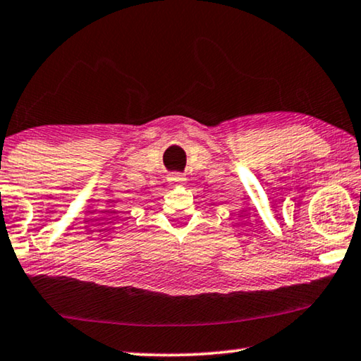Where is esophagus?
Wrapping results in <instances>:
<instances>
[{"label":"esophagus","instance_id":"obj_1","mask_svg":"<svg viewBox=\"0 0 361 361\" xmlns=\"http://www.w3.org/2000/svg\"><path fill=\"white\" fill-rule=\"evenodd\" d=\"M169 181L171 183V185L180 186V185H183V183L186 181V178H185V175H181V173H171L169 176Z\"/></svg>","mask_w":361,"mask_h":361}]
</instances>
